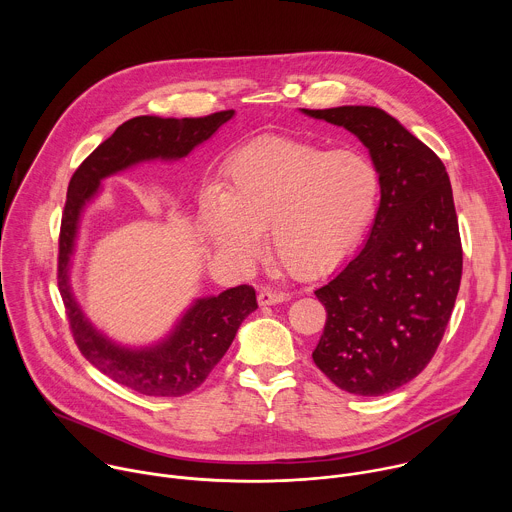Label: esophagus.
Returning <instances> with one entry per match:
<instances>
[{
    "instance_id": "esophagus-1",
    "label": "esophagus",
    "mask_w": 512,
    "mask_h": 512,
    "mask_svg": "<svg viewBox=\"0 0 512 512\" xmlns=\"http://www.w3.org/2000/svg\"><path fill=\"white\" fill-rule=\"evenodd\" d=\"M257 300H259V304H261V306H275V304L285 302V300H287V294H283V291H275V289L265 287V289H261V291H259Z\"/></svg>"
}]
</instances>
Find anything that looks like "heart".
<instances>
[{"label": "heart", "mask_w": 512, "mask_h": 512, "mask_svg": "<svg viewBox=\"0 0 512 512\" xmlns=\"http://www.w3.org/2000/svg\"><path fill=\"white\" fill-rule=\"evenodd\" d=\"M381 196L375 162L358 150L328 152L291 137L235 148L202 192L200 221L225 255L249 261L267 233L271 257L298 277L340 265L369 231Z\"/></svg>", "instance_id": "1"}]
</instances>
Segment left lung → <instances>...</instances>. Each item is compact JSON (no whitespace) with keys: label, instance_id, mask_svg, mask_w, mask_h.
<instances>
[{"label":"left lung","instance_id":"left-lung-1","mask_svg":"<svg viewBox=\"0 0 512 512\" xmlns=\"http://www.w3.org/2000/svg\"><path fill=\"white\" fill-rule=\"evenodd\" d=\"M346 127L381 176V204L362 251L316 298L326 326L312 358L342 391L377 397L415 379L450 322L462 241L444 162L377 107L304 109Z\"/></svg>","mask_w":512,"mask_h":512}]
</instances>
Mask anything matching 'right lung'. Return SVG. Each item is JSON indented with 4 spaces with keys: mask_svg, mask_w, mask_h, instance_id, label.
Wrapping results in <instances>:
<instances>
[{
    "mask_svg": "<svg viewBox=\"0 0 512 512\" xmlns=\"http://www.w3.org/2000/svg\"><path fill=\"white\" fill-rule=\"evenodd\" d=\"M233 109L206 117L162 119L141 115L125 121L72 174L58 237V289L66 308L68 328L81 354L115 383L150 397H182L198 389L218 360L225 356L241 322L257 310L251 285L231 287L223 294L198 300L168 340L154 348L129 350L101 336L79 310L68 285V261L75 247L79 216L103 178L143 160H178L188 156Z\"/></svg>",
    "mask_w": 512,
    "mask_h": 512,
    "instance_id": "right-lung-1",
    "label": "right lung"
}]
</instances>
